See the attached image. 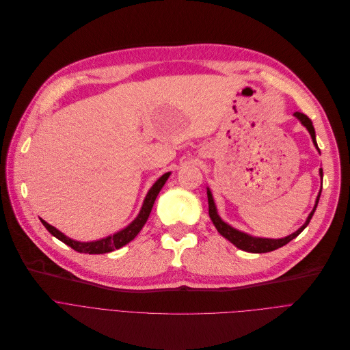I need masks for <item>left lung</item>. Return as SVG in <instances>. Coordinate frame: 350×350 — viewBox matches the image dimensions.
Returning <instances> with one entry per match:
<instances>
[{
  "instance_id": "8db88e82",
  "label": "left lung",
  "mask_w": 350,
  "mask_h": 350,
  "mask_svg": "<svg viewBox=\"0 0 350 350\" xmlns=\"http://www.w3.org/2000/svg\"><path fill=\"white\" fill-rule=\"evenodd\" d=\"M294 116L301 121V124L310 131L311 134V138L315 144L317 150L319 151L318 148V144H317V138H315V129L312 126V121L308 118L305 114L297 111L294 113ZM319 175H321V179L323 176V172L322 170H319ZM319 196H321V191L318 193V198H317V202H315V206L312 209V212L310 213V216H308L306 221L301 226V228L294 232L293 234L286 236V237H282V239H262V237H254V236H250L247 233H243L234 228H232L230 224H228L226 221L221 220V217L219 216L217 213V209H216V204H215V200H213V196H212V192L211 189L208 188V202H209V216L215 224V228L217 229V232L224 237L228 239L230 243H233L237 249L240 250H244V252H249V253H269V252H273V250H277L280 247H282V245H285L286 243H290L293 239H295L305 228L308 226V223L311 221L314 213H315V209L318 206V202H319Z\"/></svg>"
}]
</instances>
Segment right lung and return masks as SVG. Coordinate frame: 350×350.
Instances as JSON below:
<instances>
[{
    "label": "right lung",
    "mask_w": 350,
    "mask_h": 350,
    "mask_svg": "<svg viewBox=\"0 0 350 350\" xmlns=\"http://www.w3.org/2000/svg\"><path fill=\"white\" fill-rule=\"evenodd\" d=\"M171 172H167L163 174L154 185L152 188L148 191L146 199H144V203H142V208L138 213V216L127 226V228H124L122 230L111 234V236H107L105 239H100V240H94V241H76L73 239H69L68 236H65L62 232H59L56 228H53V226H51L49 223H46L45 220L40 219V221H42V224L46 228V230L55 236L56 239H59L60 241H64L65 244H68L69 247H72L73 250L79 252V253H88V254H103V253H110V252H114L120 247H122V245H126L127 243H130L138 233L139 230L142 229V226L146 224V221L148 220V216L152 211V206H154V202L159 193V191L162 189L163 185H165L167 179L170 178Z\"/></svg>",
    "instance_id": "add662e5"
}]
</instances>
